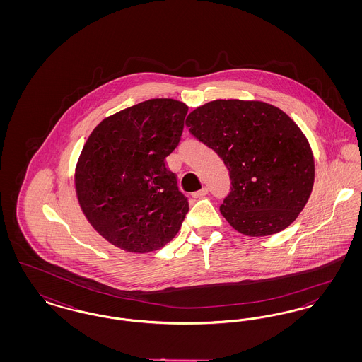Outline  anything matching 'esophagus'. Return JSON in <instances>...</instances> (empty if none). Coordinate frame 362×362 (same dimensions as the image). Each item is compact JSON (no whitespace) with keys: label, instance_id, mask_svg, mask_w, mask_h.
Masks as SVG:
<instances>
[{"label":"esophagus","instance_id":"1","mask_svg":"<svg viewBox=\"0 0 362 362\" xmlns=\"http://www.w3.org/2000/svg\"><path fill=\"white\" fill-rule=\"evenodd\" d=\"M207 191H209V189H207L206 187H204V189H199V191H197V192H194V194H192V197H194V198H204L205 195H207Z\"/></svg>","mask_w":362,"mask_h":362}]
</instances>
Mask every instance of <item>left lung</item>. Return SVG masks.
<instances>
[{
	"instance_id": "left-lung-1",
	"label": "left lung",
	"mask_w": 362,
	"mask_h": 362,
	"mask_svg": "<svg viewBox=\"0 0 362 362\" xmlns=\"http://www.w3.org/2000/svg\"><path fill=\"white\" fill-rule=\"evenodd\" d=\"M186 124L229 170L232 187L220 211L233 229L260 238L292 224L310 199L315 161L288 114L258 100L218 99L191 111Z\"/></svg>"
}]
</instances>
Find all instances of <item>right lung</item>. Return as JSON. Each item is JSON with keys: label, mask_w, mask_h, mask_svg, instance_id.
Here are the masks:
<instances>
[{"label": "right lung", "mask_w": 362, "mask_h": 362, "mask_svg": "<svg viewBox=\"0 0 362 362\" xmlns=\"http://www.w3.org/2000/svg\"><path fill=\"white\" fill-rule=\"evenodd\" d=\"M187 111L179 100L151 99L107 117L86 139L74 173L77 199L95 230L123 251L160 250L189 213L165 163Z\"/></svg>", "instance_id": "obj_1"}]
</instances>
